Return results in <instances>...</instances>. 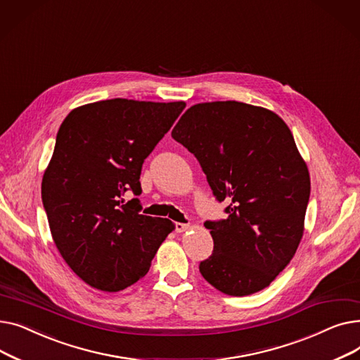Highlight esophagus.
Returning <instances> with one entry per match:
<instances>
[{
	"label": "esophagus",
	"instance_id": "esophagus-1",
	"mask_svg": "<svg viewBox=\"0 0 360 360\" xmlns=\"http://www.w3.org/2000/svg\"><path fill=\"white\" fill-rule=\"evenodd\" d=\"M191 228V226L190 224H188V223H175V231L178 232V233H181V232H185V231H188V229H190Z\"/></svg>",
	"mask_w": 360,
	"mask_h": 360
}]
</instances>
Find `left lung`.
<instances>
[{"label": "left lung", "mask_w": 360, "mask_h": 360, "mask_svg": "<svg viewBox=\"0 0 360 360\" xmlns=\"http://www.w3.org/2000/svg\"><path fill=\"white\" fill-rule=\"evenodd\" d=\"M172 137L197 158L228 219L205 221L213 254L202 277L221 293L247 296L267 288L293 258L311 194L305 160L274 112L226 101L188 109Z\"/></svg>", "instance_id": "obj_1"}]
</instances>
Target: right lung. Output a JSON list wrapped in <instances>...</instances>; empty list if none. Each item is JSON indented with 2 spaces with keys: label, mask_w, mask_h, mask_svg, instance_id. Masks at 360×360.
I'll list each match as a JSON object with an SVG mask.
<instances>
[{
  "label": "right lung",
  "mask_w": 360,
  "mask_h": 360,
  "mask_svg": "<svg viewBox=\"0 0 360 360\" xmlns=\"http://www.w3.org/2000/svg\"><path fill=\"white\" fill-rule=\"evenodd\" d=\"M185 102L110 99L72 109L56 134L42 179V202L61 257L89 286L120 292L150 269L174 231L169 219L141 214L144 159Z\"/></svg>",
  "instance_id": "1"
}]
</instances>
